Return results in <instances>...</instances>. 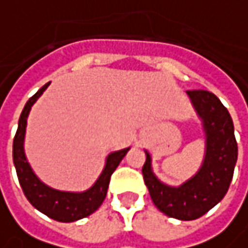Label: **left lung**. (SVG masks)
Here are the masks:
<instances>
[{"label":"left lung","mask_w":248,"mask_h":248,"mask_svg":"<svg viewBox=\"0 0 248 248\" xmlns=\"http://www.w3.org/2000/svg\"><path fill=\"white\" fill-rule=\"evenodd\" d=\"M187 94L205 132V156L200 170L179 187L168 186L154 175L147 151L141 170L156 208L180 221L197 219L225 197L237 161V143L229 111L207 90H188Z\"/></svg>","instance_id":"left-lung-1"}]
</instances>
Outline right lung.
Masks as SVG:
<instances>
[{
  "instance_id": "right-lung-1",
  "label": "right lung",
  "mask_w": 248,
  "mask_h": 248,
  "mask_svg": "<svg viewBox=\"0 0 248 248\" xmlns=\"http://www.w3.org/2000/svg\"><path fill=\"white\" fill-rule=\"evenodd\" d=\"M48 86L49 83L44 84L33 97H30L20 113L16 135L14 137V151H12L14 164L16 168V175L20 187L23 190L26 199L30 201V204L34 208L46 214L51 219L60 222H75L92 215L94 211L100 208V205L103 204L107 196L111 175L121 164V161L124 159L129 148L115 151L107 156L103 173L100 175V178L97 179V182L92 187L83 193L61 191V190H55L44 185L36 176V173L33 172V169L27 162L25 150H23V141H25L27 116L30 112V108Z\"/></svg>"
}]
</instances>
